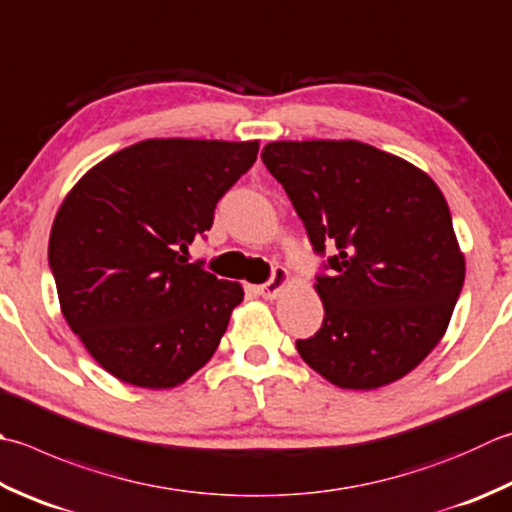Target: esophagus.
<instances>
[{
  "mask_svg": "<svg viewBox=\"0 0 512 512\" xmlns=\"http://www.w3.org/2000/svg\"><path fill=\"white\" fill-rule=\"evenodd\" d=\"M286 282H288V270L282 268V266H275L273 275H270L268 282L262 284V286H257V293L266 297V299H273V297L279 295V290L286 286Z\"/></svg>",
  "mask_w": 512,
  "mask_h": 512,
  "instance_id": "obj_1",
  "label": "esophagus"
}]
</instances>
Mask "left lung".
Listing matches in <instances>:
<instances>
[{"label": "left lung", "instance_id": "obj_1", "mask_svg": "<svg viewBox=\"0 0 512 512\" xmlns=\"http://www.w3.org/2000/svg\"><path fill=\"white\" fill-rule=\"evenodd\" d=\"M319 257L324 322L297 339L330 384L373 390L444 337L464 286L453 217L424 170L362 142H273L262 153Z\"/></svg>", "mask_w": 512, "mask_h": 512}]
</instances>
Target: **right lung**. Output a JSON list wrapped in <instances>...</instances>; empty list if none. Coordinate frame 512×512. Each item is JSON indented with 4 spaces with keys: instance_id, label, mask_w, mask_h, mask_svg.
<instances>
[{
    "instance_id": "1",
    "label": "right lung",
    "mask_w": 512,
    "mask_h": 512,
    "mask_svg": "<svg viewBox=\"0 0 512 512\" xmlns=\"http://www.w3.org/2000/svg\"><path fill=\"white\" fill-rule=\"evenodd\" d=\"M257 142L146 139L79 179L55 217L48 264L70 330L130 386L173 388L202 368L244 299L182 255L257 159Z\"/></svg>"
}]
</instances>
